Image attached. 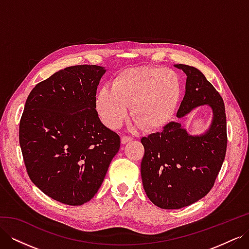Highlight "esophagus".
Listing matches in <instances>:
<instances>
[{
	"instance_id": "1",
	"label": "esophagus",
	"mask_w": 249,
	"mask_h": 249,
	"mask_svg": "<svg viewBox=\"0 0 249 249\" xmlns=\"http://www.w3.org/2000/svg\"><path fill=\"white\" fill-rule=\"evenodd\" d=\"M132 140H133V138H132V137H129V136H123V137H122V142L124 143V144H125V143L130 142V141H132Z\"/></svg>"
}]
</instances>
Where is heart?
<instances>
[{"mask_svg":"<svg viewBox=\"0 0 249 249\" xmlns=\"http://www.w3.org/2000/svg\"><path fill=\"white\" fill-rule=\"evenodd\" d=\"M182 96V82L170 69L141 66L126 70L103 87L96 107L103 122L116 129L127 117V107L135 123L145 131L158 130L175 115Z\"/></svg>","mask_w":249,"mask_h":249,"instance_id":"heart-1","label":"heart"}]
</instances>
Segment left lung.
Here are the masks:
<instances>
[{"label":"left lung","instance_id":"1","mask_svg":"<svg viewBox=\"0 0 249 249\" xmlns=\"http://www.w3.org/2000/svg\"><path fill=\"white\" fill-rule=\"evenodd\" d=\"M175 66L187 76L177 117L209 105L213 118L201 135H190L182 124L171 122L161 132L141 139L143 188L154 205L166 210L190 206L206 196L221 169L228 144L227 116L219 92L199 70L185 64Z\"/></svg>","mask_w":249,"mask_h":249}]
</instances>
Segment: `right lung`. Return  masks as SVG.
<instances>
[{
  "mask_svg": "<svg viewBox=\"0 0 249 249\" xmlns=\"http://www.w3.org/2000/svg\"><path fill=\"white\" fill-rule=\"evenodd\" d=\"M106 70L66 67L30 92L19 123V145L30 179L69 206L91 199L120 147L97 115L96 89Z\"/></svg>",
  "mask_w": 249,
  "mask_h": 249,
  "instance_id": "1",
  "label": "right lung"
}]
</instances>
